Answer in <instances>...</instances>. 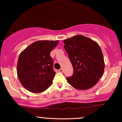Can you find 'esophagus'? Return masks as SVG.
<instances>
[{"mask_svg": "<svg viewBox=\"0 0 122 122\" xmlns=\"http://www.w3.org/2000/svg\"><path fill=\"white\" fill-rule=\"evenodd\" d=\"M58 72H60V73H62V72H63V69H62V68H61V69H60L59 70H58Z\"/></svg>", "mask_w": 122, "mask_h": 122, "instance_id": "esophagus-1", "label": "esophagus"}]
</instances>
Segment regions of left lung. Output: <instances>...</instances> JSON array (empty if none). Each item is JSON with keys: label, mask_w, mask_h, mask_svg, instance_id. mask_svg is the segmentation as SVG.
I'll return each instance as SVG.
<instances>
[{"label": "left lung", "mask_w": 122, "mask_h": 122, "mask_svg": "<svg viewBox=\"0 0 122 122\" xmlns=\"http://www.w3.org/2000/svg\"><path fill=\"white\" fill-rule=\"evenodd\" d=\"M63 42L73 68V75L66 78L67 81L79 90L94 86L103 76L105 66L98 43L82 35H76Z\"/></svg>", "instance_id": "left-lung-1"}]
</instances>
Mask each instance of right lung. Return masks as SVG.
<instances>
[{"label":"right lung","instance_id":"obj_1","mask_svg":"<svg viewBox=\"0 0 122 122\" xmlns=\"http://www.w3.org/2000/svg\"><path fill=\"white\" fill-rule=\"evenodd\" d=\"M59 41L34 42L19 54L16 72L21 84L33 93H41L51 86L56 73L50 53Z\"/></svg>","mask_w":122,"mask_h":122}]
</instances>
